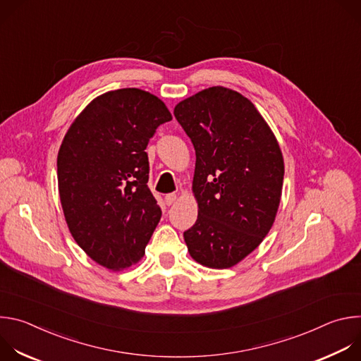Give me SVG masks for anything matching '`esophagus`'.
Segmentation results:
<instances>
[{
	"label": "esophagus",
	"instance_id": "1",
	"mask_svg": "<svg viewBox=\"0 0 361 361\" xmlns=\"http://www.w3.org/2000/svg\"><path fill=\"white\" fill-rule=\"evenodd\" d=\"M176 200H177V194H174V192L166 194V197H164V201H166V204H167V205L174 204V202H176Z\"/></svg>",
	"mask_w": 361,
	"mask_h": 361
}]
</instances>
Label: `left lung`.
I'll return each instance as SVG.
<instances>
[{
	"label": "left lung",
	"instance_id": "left-lung-1",
	"mask_svg": "<svg viewBox=\"0 0 361 361\" xmlns=\"http://www.w3.org/2000/svg\"><path fill=\"white\" fill-rule=\"evenodd\" d=\"M174 116L195 149V224L184 231L192 259L228 269L259 247L281 198L279 142L252 102L212 87L178 102Z\"/></svg>",
	"mask_w": 361,
	"mask_h": 361
}]
</instances>
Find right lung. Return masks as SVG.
<instances>
[{"label": "right lung", "instance_id": "obj_1", "mask_svg": "<svg viewBox=\"0 0 361 361\" xmlns=\"http://www.w3.org/2000/svg\"><path fill=\"white\" fill-rule=\"evenodd\" d=\"M170 120L156 95L120 88L92 99L60 147L59 191L70 233L94 262L110 270L137 263L161 219L147 185L145 148Z\"/></svg>", "mask_w": 361, "mask_h": 361}]
</instances>
